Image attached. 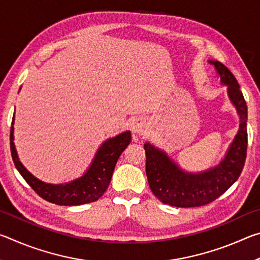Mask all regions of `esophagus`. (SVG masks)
<instances>
[{"mask_svg":"<svg viewBox=\"0 0 260 260\" xmlns=\"http://www.w3.org/2000/svg\"><path fill=\"white\" fill-rule=\"evenodd\" d=\"M133 131L138 134H144L147 132V124L143 120H136L133 125Z\"/></svg>","mask_w":260,"mask_h":260,"instance_id":"1","label":"esophagus"}]
</instances>
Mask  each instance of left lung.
I'll list each match as a JSON object with an SVG mask.
<instances>
[{
  "mask_svg": "<svg viewBox=\"0 0 260 260\" xmlns=\"http://www.w3.org/2000/svg\"><path fill=\"white\" fill-rule=\"evenodd\" d=\"M214 65L222 85L227 86L231 102L240 116L239 132L235 135L223 159L214 167L197 173L183 171L171 159L165 151L153 144L144 143L146 172L151 191L164 204L177 208H195L209 204L221 196L243 170L248 149V109L233 73L218 60H209Z\"/></svg>",
  "mask_w": 260,
  "mask_h": 260,
  "instance_id": "8db88e82",
  "label": "left lung"
}]
</instances>
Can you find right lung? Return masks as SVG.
<instances>
[{
	"instance_id": "1",
	"label": "right lung",
	"mask_w": 260,
	"mask_h": 260,
	"mask_svg": "<svg viewBox=\"0 0 260 260\" xmlns=\"http://www.w3.org/2000/svg\"><path fill=\"white\" fill-rule=\"evenodd\" d=\"M14 124L15 114L11 122L10 149L16 169L39 196L57 205H81L98 201L108 189L118 158L132 140L129 131L108 139L99 148L93 161L82 177L67 183L52 184L35 178L20 162L14 143Z\"/></svg>"
}]
</instances>
